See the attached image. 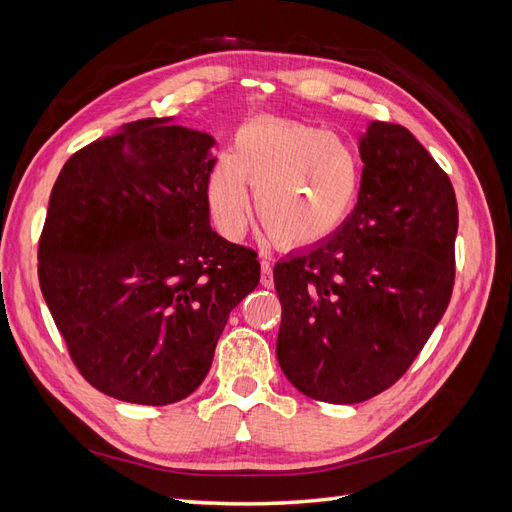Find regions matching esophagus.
I'll return each instance as SVG.
<instances>
[{"instance_id": "1", "label": "esophagus", "mask_w": 512, "mask_h": 512, "mask_svg": "<svg viewBox=\"0 0 512 512\" xmlns=\"http://www.w3.org/2000/svg\"><path fill=\"white\" fill-rule=\"evenodd\" d=\"M260 284L265 288L273 286V269H271V262L267 258L260 260Z\"/></svg>"}]
</instances>
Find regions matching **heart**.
Segmentation results:
<instances>
[{
  "label": "heart",
  "instance_id": "1",
  "mask_svg": "<svg viewBox=\"0 0 512 512\" xmlns=\"http://www.w3.org/2000/svg\"><path fill=\"white\" fill-rule=\"evenodd\" d=\"M245 181L254 185V211L269 237L286 247L312 245L342 224L361 188L354 149L324 128L260 117L243 123L232 149L215 158L207 203L228 239L247 224Z\"/></svg>",
  "mask_w": 512,
  "mask_h": 512
}]
</instances>
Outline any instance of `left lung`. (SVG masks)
I'll use <instances>...</instances> for the list:
<instances>
[{
	"instance_id": "obj_1",
	"label": "left lung",
	"mask_w": 512,
	"mask_h": 512,
	"mask_svg": "<svg viewBox=\"0 0 512 512\" xmlns=\"http://www.w3.org/2000/svg\"><path fill=\"white\" fill-rule=\"evenodd\" d=\"M359 153L354 211L273 269L277 361L294 389L327 404H359L404 376L455 282L451 179L397 123L371 121Z\"/></svg>"
}]
</instances>
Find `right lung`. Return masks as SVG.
Returning a JSON list of instances; mask_svg holds the SVG:
<instances>
[{"mask_svg":"<svg viewBox=\"0 0 512 512\" xmlns=\"http://www.w3.org/2000/svg\"><path fill=\"white\" fill-rule=\"evenodd\" d=\"M213 136L141 119L76 151L38 245L44 301L81 376L104 395L166 406L205 380L260 280L250 247L209 224Z\"/></svg>","mask_w":512,"mask_h":512,"instance_id":"1","label":"right lung"}]
</instances>
